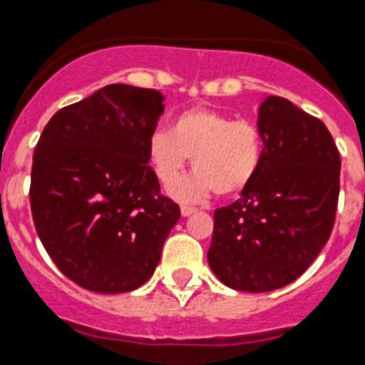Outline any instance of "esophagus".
Wrapping results in <instances>:
<instances>
[{
    "label": "esophagus",
    "instance_id": "esophagus-1",
    "mask_svg": "<svg viewBox=\"0 0 365 365\" xmlns=\"http://www.w3.org/2000/svg\"><path fill=\"white\" fill-rule=\"evenodd\" d=\"M180 211H182V217H191V215L196 213V209L191 207V205H182Z\"/></svg>",
    "mask_w": 365,
    "mask_h": 365
}]
</instances>
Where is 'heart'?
<instances>
[{"instance_id":"b5f03b06","label":"heart","mask_w":365,"mask_h":365,"mask_svg":"<svg viewBox=\"0 0 365 365\" xmlns=\"http://www.w3.org/2000/svg\"><path fill=\"white\" fill-rule=\"evenodd\" d=\"M189 158L196 170L170 189L174 198L200 202L213 191L237 195L261 169V130L211 108L183 110L173 117L169 132L154 130L148 135L147 160L161 185L169 187L182 176Z\"/></svg>"}]
</instances>
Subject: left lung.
<instances>
[{"label":"left lung","mask_w":365,"mask_h":365,"mask_svg":"<svg viewBox=\"0 0 365 365\" xmlns=\"http://www.w3.org/2000/svg\"><path fill=\"white\" fill-rule=\"evenodd\" d=\"M257 115L261 169L239 200L215 211L207 252L213 274L242 292L287 287L312 264L340 192V154L327 126L274 95Z\"/></svg>","instance_id":"1"}]
</instances>
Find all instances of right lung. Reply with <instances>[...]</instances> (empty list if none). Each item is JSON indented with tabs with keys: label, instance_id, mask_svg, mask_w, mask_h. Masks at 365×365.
Instances as JSON below:
<instances>
[{
	"label": "right lung",
	"instance_id": "1",
	"mask_svg": "<svg viewBox=\"0 0 365 365\" xmlns=\"http://www.w3.org/2000/svg\"><path fill=\"white\" fill-rule=\"evenodd\" d=\"M161 113L160 91L110 84L58 110L34 148L36 233L58 270L91 292L147 283L180 218L147 160Z\"/></svg>",
	"mask_w": 365,
	"mask_h": 365
}]
</instances>
